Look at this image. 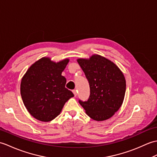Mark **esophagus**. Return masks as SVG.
<instances>
[{
	"mask_svg": "<svg viewBox=\"0 0 157 157\" xmlns=\"http://www.w3.org/2000/svg\"><path fill=\"white\" fill-rule=\"evenodd\" d=\"M72 93H74V95H75V97L76 96V95H77V92H76V90H72Z\"/></svg>",
	"mask_w": 157,
	"mask_h": 157,
	"instance_id": "esophagus-1",
	"label": "esophagus"
}]
</instances>
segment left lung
Here are the masks:
<instances>
[{
	"mask_svg": "<svg viewBox=\"0 0 157 157\" xmlns=\"http://www.w3.org/2000/svg\"><path fill=\"white\" fill-rule=\"evenodd\" d=\"M77 62L90 86L87 101L79 100V103L93 120L109 119L124 101L126 84L123 72L112 61L98 54L78 58Z\"/></svg>",
	"mask_w": 157,
	"mask_h": 157,
	"instance_id": "left-lung-1",
	"label": "left lung"
}]
</instances>
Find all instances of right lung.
I'll use <instances>...</instances> for the list:
<instances>
[{
    "mask_svg": "<svg viewBox=\"0 0 157 157\" xmlns=\"http://www.w3.org/2000/svg\"><path fill=\"white\" fill-rule=\"evenodd\" d=\"M69 62L66 58L55 62L44 57L28 68L21 82V95L26 109L33 117L50 121L60 113L65 103L74 94L65 87L62 75Z\"/></svg>",
    "mask_w": 157,
    "mask_h": 157,
    "instance_id": "1",
    "label": "right lung"
}]
</instances>
